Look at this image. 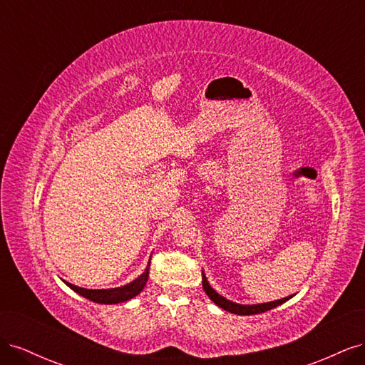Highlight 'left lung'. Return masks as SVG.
Here are the masks:
<instances>
[{
	"label": "left lung",
	"mask_w": 365,
	"mask_h": 365,
	"mask_svg": "<svg viewBox=\"0 0 365 365\" xmlns=\"http://www.w3.org/2000/svg\"><path fill=\"white\" fill-rule=\"evenodd\" d=\"M202 286H204V291L205 294L210 297V300H212L213 303H216L219 307H222L224 311H228L231 314H237V315H256V314H262V312H267L269 311V309H274L280 306L282 303L288 302L289 298H292L294 295H289V297H284V298H280V300H275V302H269V303H260V304H237V303H233L227 300V298H224L222 295H219L212 286L208 284L207 282V277L202 272Z\"/></svg>",
	"instance_id": "8db88e82"
}]
</instances>
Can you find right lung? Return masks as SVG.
I'll return each instance as SVG.
<instances>
[{"mask_svg": "<svg viewBox=\"0 0 365 365\" xmlns=\"http://www.w3.org/2000/svg\"><path fill=\"white\" fill-rule=\"evenodd\" d=\"M149 267H150V260L148 263V268L146 271L143 272L138 279H135L134 282H130L125 286H120V288H113V289H85V288H79V286L71 284L68 282L67 286L77 292L79 295L88 298V300H91L94 303H101V304H117V303H123L130 300V298H134L135 295H138L143 288H145V284L148 282L149 277Z\"/></svg>", "mask_w": 365, "mask_h": 365, "instance_id": "add662e5", "label": "right lung"}]
</instances>
